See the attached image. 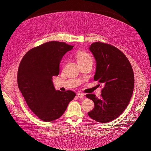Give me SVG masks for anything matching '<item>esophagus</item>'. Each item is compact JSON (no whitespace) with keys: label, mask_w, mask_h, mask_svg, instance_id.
Returning <instances> with one entry per match:
<instances>
[{"label":"esophagus","mask_w":151,"mask_h":151,"mask_svg":"<svg viewBox=\"0 0 151 151\" xmlns=\"http://www.w3.org/2000/svg\"><path fill=\"white\" fill-rule=\"evenodd\" d=\"M77 96L78 98H83L84 96V93H82V92H78L77 93Z\"/></svg>","instance_id":"34e87169"}]
</instances>
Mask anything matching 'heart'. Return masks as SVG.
<instances>
[{"label": "heart", "mask_w": 151, "mask_h": 151, "mask_svg": "<svg viewBox=\"0 0 151 151\" xmlns=\"http://www.w3.org/2000/svg\"><path fill=\"white\" fill-rule=\"evenodd\" d=\"M76 58L79 64H80V63L86 62H92V60H93L92 56L89 54L82 51H79L77 52L76 54Z\"/></svg>", "instance_id": "1"}]
</instances>
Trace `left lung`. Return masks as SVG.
<instances>
[{"label":"left lung","mask_w":151,"mask_h":151,"mask_svg":"<svg viewBox=\"0 0 151 151\" xmlns=\"http://www.w3.org/2000/svg\"><path fill=\"white\" fill-rule=\"evenodd\" d=\"M89 50L96 60L93 80L104 88L100 99L92 93L86 96L94 103L88 115L97 122H109L119 116L129 104L134 88L133 71L125 54L112 45L95 42Z\"/></svg>","instance_id":"1"}]
</instances>
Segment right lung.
I'll list each match as a JSON object with an SVG mask.
<instances>
[{"label":"right lung","instance_id":"right-lung-1","mask_svg":"<svg viewBox=\"0 0 151 151\" xmlns=\"http://www.w3.org/2000/svg\"><path fill=\"white\" fill-rule=\"evenodd\" d=\"M73 46L49 42L30 50L22 59L18 71V88L29 108L39 119L50 122L59 118L76 93L55 89L53 76L59 73V64Z\"/></svg>","mask_w":151,"mask_h":151}]
</instances>
